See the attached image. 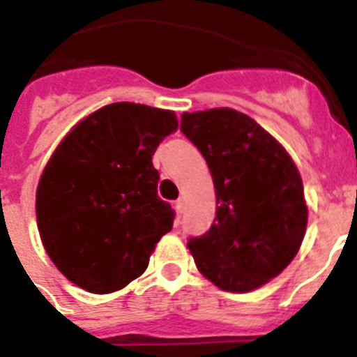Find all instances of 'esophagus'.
<instances>
[{"mask_svg":"<svg viewBox=\"0 0 357 357\" xmlns=\"http://www.w3.org/2000/svg\"><path fill=\"white\" fill-rule=\"evenodd\" d=\"M175 210H176V213H178V215L184 212V201H182V199H176V201H175Z\"/></svg>","mask_w":357,"mask_h":357,"instance_id":"esophagus-1","label":"esophagus"}]
</instances>
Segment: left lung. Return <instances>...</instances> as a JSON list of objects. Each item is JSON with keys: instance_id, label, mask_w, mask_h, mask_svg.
<instances>
[{"instance_id": "obj_1", "label": "left lung", "mask_w": 357, "mask_h": 357, "mask_svg": "<svg viewBox=\"0 0 357 357\" xmlns=\"http://www.w3.org/2000/svg\"><path fill=\"white\" fill-rule=\"evenodd\" d=\"M181 130L204 156L219 204L210 230L188 239L197 269L225 291H252L301 249L307 208L298 169L267 130L232 108L184 112Z\"/></svg>"}]
</instances>
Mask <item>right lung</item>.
<instances>
[{
  "instance_id": "obj_1",
  "label": "right lung",
  "mask_w": 357,
  "mask_h": 357,
  "mask_svg": "<svg viewBox=\"0 0 357 357\" xmlns=\"http://www.w3.org/2000/svg\"><path fill=\"white\" fill-rule=\"evenodd\" d=\"M178 121L169 110L114 102L82 119L40 176L36 223L56 269L90 293L138 278L175 221L153 155Z\"/></svg>"
}]
</instances>
